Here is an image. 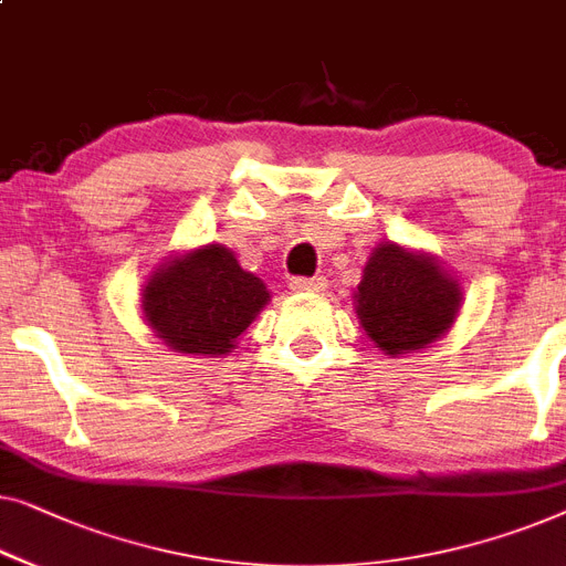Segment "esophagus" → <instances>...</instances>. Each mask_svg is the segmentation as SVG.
I'll return each mask as SVG.
<instances>
[{
  "label": "esophagus",
  "mask_w": 566,
  "mask_h": 566,
  "mask_svg": "<svg viewBox=\"0 0 566 566\" xmlns=\"http://www.w3.org/2000/svg\"><path fill=\"white\" fill-rule=\"evenodd\" d=\"M291 289L296 293H318L326 289V277L324 275H314V277H293Z\"/></svg>",
  "instance_id": "obj_1"
}]
</instances>
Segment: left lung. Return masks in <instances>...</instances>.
Wrapping results in <instances>:
<instances>
[{
  "label": "left lung",
  "mask_w": 566,
  "mask_h": 566,
  "mask_svg": "<svg viewBox=\"0 0 566 566\" xmlns=\"http://www.w3.org/2000/svg\"><path fill=\"white\" fill-rule=\"evenodd\" d=\"M355 298L367 337L388 355H400L439 339L454 322L462 293L433 260L380 244Z\"/></svg>",
  "instance_id": "obj_1"
}]
</instances>
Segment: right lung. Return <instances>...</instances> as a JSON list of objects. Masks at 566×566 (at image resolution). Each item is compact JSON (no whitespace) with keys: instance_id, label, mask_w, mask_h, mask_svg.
I'll return each mask as SVG.
<instances>
[{"instance_id":"right-lung-1","label":"right lung","mask_w":566,"mask_h":566,"mask_svg":"<svg viewBox=\"0 0 566 566\" xmlns=\"http://www.w3.org/2000/svg\"><path fill=\"white\" fill-rule=\"evenodd\" d=\"M268 298L265 283L237 265L224 244H203L147 281L143 308L170 349L227 355Z\"/></svg>"}]
</instances>
